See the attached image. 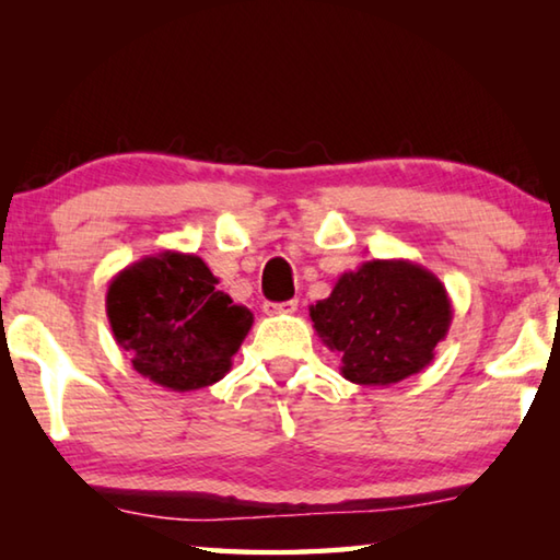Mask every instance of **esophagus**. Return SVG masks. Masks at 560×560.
<instances>
[{
  "label": "esophagus",
  "instance_id": "esophagus-1",
  "mask_svg": "<svg viewBox=\"0 0 560 560\" xmlns=\"http://www.w3.org/2000/svg\"><path fill=\"white\" fill-rule=\"evenodd\" d=\"M299 301H283V303H264V314L267 316H283V314H296Z\"/></svg>",
  "mask_w": 560,
  "mask_h": 560
}]
</instances>
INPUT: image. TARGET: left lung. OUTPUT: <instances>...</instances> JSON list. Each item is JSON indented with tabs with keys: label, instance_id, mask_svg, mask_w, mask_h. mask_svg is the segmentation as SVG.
Segmentation results:
<instances>
[{
	"label": "left lung",
	"instance_id": "left-lung-1",
	"mask_svg": "<svg viewBox=\"0 0 560 560\" xmlns=\"http://www.w3.org/2000/svg\"><path fill=\"white\" fill-rule=\"evenodd\" d=\"M452 299L430 269L407 259L363 261L308 308L324 343L355 385H395L432 363L452 326Z\"/></svg>",
	"mask_w": 560,
	"mask_h": 560
}]
</instances>
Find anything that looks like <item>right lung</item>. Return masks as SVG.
Instances as JSON below:
<instances>
[{"mask_svg":"<svg viewBox=\"0 0 560 560\" xmlns=\"http://www.w3.org/2000/svg\"><path fill=\"white\" fill-rule=\"evenodd\" d=\"M217 283L197 254L175 249L138 259L110 279L108 324L132 371L173 393L202 390L230 373L254 314Z\"/></svg>","mask_w":560,"mask_h":560,"instance_id":"add662e5","label":"right lung"}]
</instances>
